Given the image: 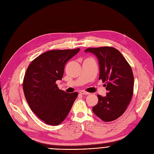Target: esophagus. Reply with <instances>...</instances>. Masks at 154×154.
I'll list each match as a JSON object with an SVG mask.
<instances>
[{
  "label": "esophagus",
  "instance_id": "34e87169",
  "mask_svg": "<svg viewBox=\"0 0 154 154\" xmlns=\"http://www.w3.org/2000/svg\"><path fill=\"white\" fill-rule=\"evenodd\" d=\"M81 94H86V95H88V94H90V93H88V92H86V91H83V90H82V91H80V92H79Z\"/></svg>",
  "mask_w": 154,
  "mask_h": 154
}]
</instances>
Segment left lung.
Listing matches in <instances>:
<instances>
[{
    "label": "left lung",
    "instance_id": "8db88e82",
    "mask_svg": "<svg viewBox=\"0 0 154 154\" xmlns=\"http://www.w3.org/2000/svg\"><path fill=\"white\" fill-rule=\"evenodd\" d=\"M85 53L97 56L99 79L106 82L105 97L98 94V103L93 112L104 122L115 120L125 112L134 91V78L130 66L119 50L112 47L88 48Z\"/></svg>",
    "mask_w": 154,
    "mask_h": 154
}]
</instances>
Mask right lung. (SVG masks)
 I'll use <instances>...</instances> for the list:
<instances>
[{"label": "right lung", "mask_w": 154, "mask_h": 154, "mask_svg": "<svg viewBox=\"0 0 154 154\" xmlns=\"http://www.w3.org/2000/svg\"><path fill=\"white\" fill-rule=\"evenodd\" d=\"M80 49L51 50L39 56L28 66L23 90L31 110L46 124L57 125L68 115L78 93H68L56 84L61 80L65 64Z\"/></svg>", "instance_id": "1"}]
</instances>
